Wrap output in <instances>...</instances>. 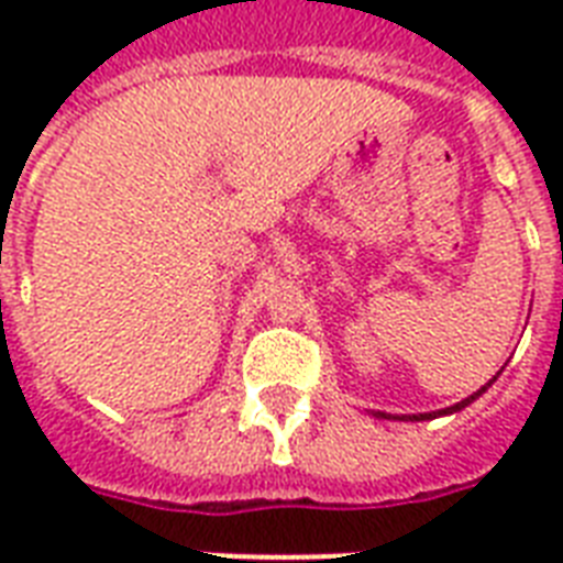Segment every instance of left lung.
<instances>
[{
  "label": "left lung",
  "mask_w": 563,
  "mask_h": 563,
  "mask_svg": "<svg viewBox=\"0 0 563 563\" xmlns=\"http://www.w3.org/2000/svg\"><path fill=\"white\" fill-rule=\"evenodd\" d=\"M499 376V374H497ZM497 376H494V379H497ZM494 379H490V383H494ZM488 383V385H490ZM488 385H482L479 391H473L471 397H464L462 402H455V406H446V409H438V411H423V415H385V411H374L376 418H385V420H432V418H441V415H453V411H462L464 406H471L473 400H476V397H482V394L488 391Z\"/></svg>",
  "instance_id": "1"
}]
</instances>
